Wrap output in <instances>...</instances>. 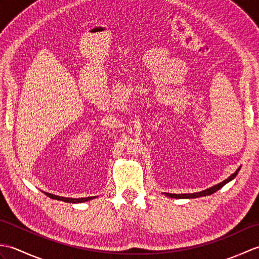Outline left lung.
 Segmentation results:
<instances>
[{
  "mask_svg": "<svg viewBox=\"0 0 259 259\" xmlns=\"http://www.w3.org/2000/svg\"><path fill=\"white\" fill-rule=\"evenodd\" d=\"M238 171H239V168L237 169V171L234 172L232 176H229V177L226 180H224V181H222L221 184L214 185V186L210 187V188H208L206 190H202V191H199V192H194V194H166V195L169 196L170 198H178V199H181V198H183V199H185V198H186V199H187V198H198V197H202V196H209V195H211V194H213V192H216L217 190L221 189L222 187H224L227 183H229L230 180H233L236 177V175H237Z\"/></svg>",
  "mask_w": 259,
  "mask_h": 259,
  "instance_id": "obj_1",
  "label": "left lung"
}]
</instances>
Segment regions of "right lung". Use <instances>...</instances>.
I'll return each mask as SVG.
<instances>
[{"label": "right lung", "instance_id": "right-lung-1", "mask_svg": "<svg viewBox=\"0 0 259 259\" xmlns=\"http://www.w3.org/2000/svg\"><path fill=\"white\" fill-rule=\"evenodd\" d=\"M46 195H47L48 197L52 198V199L62 200V201H64V202H72V203L83 202V201H88V200L92 199V198H95V197H85V198H65V197H60V196H56V195L49 194V192H46Z\"/></svg>", "mask_w": 259, "mask_h": 259}]
</instances>
